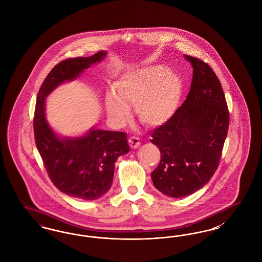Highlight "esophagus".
<instances>
[{
	"label": "esophagus",
	"instance_id": "34e87169",
	"mask_svg": "<svg viewBox=\"0 0 262 262\" xmlns=\"http://www.w3.org/2000/svg\"><path fill=\"white\" fill-rule=\"evenodd\" d=\"M128 144L130 146L132 149H136L139 145H140V141L139 138L137 137H130L128 138Z\"/></svg>",
	"mask_w": 262,
	"mask_h": 262
}]
</instances>
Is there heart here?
Segmentation results:
<instances>
[{
  "instance_id": "heart-1",
  "label": "heart",
  "mask_w": 262,
  "mask_h": 262,
  "mask_svg": "<svg viewBox=\"0 0 262 262\" xmlns=\"http://www.w3.org/2000/svg\"><path fill=\"white\" fill-rule=\"evenodd\" d=\"M118 99L108 97L106 110L116 123H123L126 106L134 105L138 120L149 126L166 123L176 112L182 97L180 76L163 66H151L121 77L114 84Z\"/></svg>"
}]
</instances>
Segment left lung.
Masks as SVG:
<instances>
[{"label": "left lung", "instance_id": "obj_1", "mask_svg": "<svg viewBox=\"0 0 262 262\" xmlns=\"http://www.w3.org/2000/svg\"><path fill=\"white\" fill-rule=\"evenodd\" d=\"M193 69L187 99L151 142L161 160L151 173L154 187L181 199L204 187L218 168L229 127V111L221 83L211 68L185 55Z\"/></svg>", "mask_w": 262, "mask_h": 262}]
</instances>
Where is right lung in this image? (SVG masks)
Segmentation results:
<instances>
[{
  "mask_svg": "<svg viewBox=\"0 0 262 262\" xmlns=\"http://www.w3.org/2000/svg\"><path fill=\"white\" fill-rule=\"evenodd\" d=\"M107 52L64 60L54 67L38 92L33 120L35 143L52 183L60 191L78 200H94L112 186L115 163L129 152L126 135L92 126L81 137H60L46 120L45 100L66 81L102 62Z\"/></svg>",
  "mask_w": 262,
  "mask_h": 262,
  "instance_id": "obj_1",
  "label": "right lung"
}]
</instances>
